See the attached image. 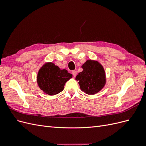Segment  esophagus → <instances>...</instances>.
<instances>
[{"label":"esophagus","instance_id":"1","mask_svg":"<svg viewBox=\"0 0 146 146\" xmlns=\"http://www.w3.org/2000/svg\"><path fill=\"white\" fill-rule=\"evenodd\" d=\"M72 74L74 77H76L77 76V72L76 71V70H73V71L72 72Z\"/></svg>","mask_w":146,"mask_h":146}]
</instances>
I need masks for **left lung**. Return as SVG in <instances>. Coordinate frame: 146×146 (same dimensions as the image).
<instances>
[{
	"label": "left lung",
	"instance_id": "left-lung-1",
	"mask_svg": "<svg viewBox=\"0 0 146 146\" xmlns=\"http://www.w3.org/2000/svg\"><path fill=\"white\" fill-rule=\"evenodd\" d=\"M82 68L76 79L78 81L81 90L87 94L93 95L99 92L105 85V70L98 61L88 60Z\"/></svg>",
	"mask_w": 146,
	"mask_h": 146
}]
</instances>
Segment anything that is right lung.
Instances as JSON below:
<instances>
[{"mask_svg":"<svg viewBox=\"0 0 146 146\" xmlns=\"http://www.w3.org/2000/svg\"><path fill=\"white\" fill-rule=\"evenodd\" d=\"M72 77L67 70H61L53 63H47L39 70L37 83L46 94L53 96L62 91L66 82Z\"/></svg>","mask_w":146,"mask_h":146,"instance_id":"add662e5","label":"right lung"}]
</instances>
